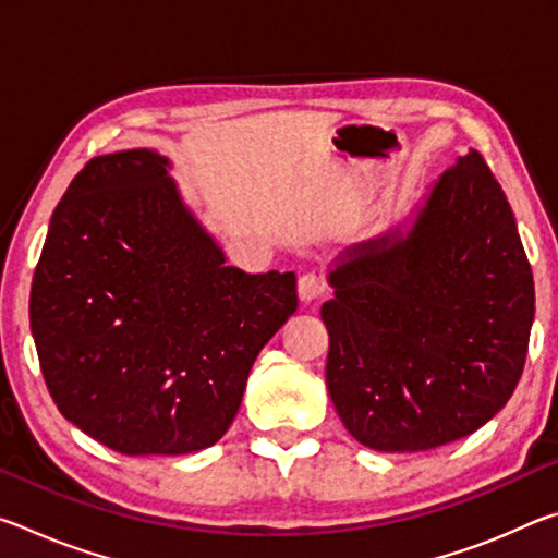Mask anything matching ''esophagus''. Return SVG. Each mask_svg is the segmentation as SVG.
I'll use <instances>...</instances> for the list:
<instances>
[{"label": "esophagus", "mask_w": 558, "mask_h": 558, "mask_svg": "<svg viewBox=\"0 0 558 558\" xmlns=\"http://www.w3.org/2000/svg\"><path fill=\"white\" fill-rule=\"evenodd\" d=\"M325 292V280L317 276V272H305L298 280V295L302 302H313Z\"/></svg>", "instance_id": "esophagus-1"}]
</instances>
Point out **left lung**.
I'll use <instances>...</instances> for the list:
<instances>
[{
	"mask_svg": "<svg viewBox=\"0 0 558 558\" xmlns=\"http://www.w3.org/2000/svg\"><path fill=\"white\" fill-rule=\"evenodd\" d=\"M329 286L327 389L362 446H446L514 393L534 278L512 206L477 149L428 189L409 229L347 248Z\"/></svg>",
	"mask_w": 558,
	"mask_h": 558,
	"instance_id": "8db88e82",
	"label": "left lung"
}]
</instances>
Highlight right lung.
<instances>
[{"label":"right lung","instance_id":"add662e5","mask_svg":"<svg viewBox=\"0 0 558 558\" xmlns=\"http://www.w3.org/2000/svg\"><path fill=\"white\" fill-rule=\"evenodd\" d=\"M153 149L93 157L51 216L29 319L63 418L122 456L214 446L298 310L295 272H243Z\"/></svg>","mask_w":558,"mask_h":558}]
</instances>
